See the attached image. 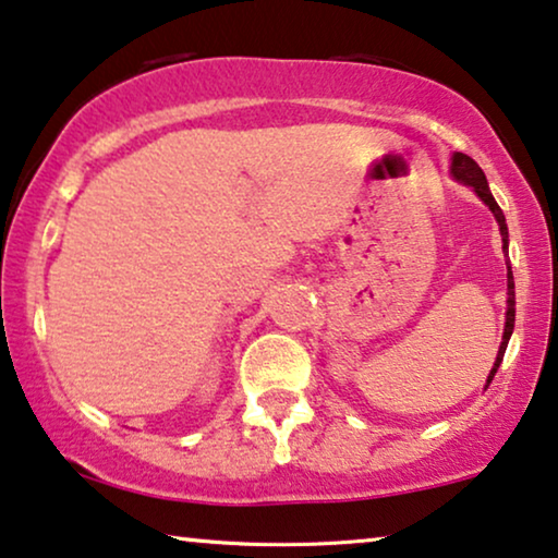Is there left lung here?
Segmentation results:
<instances>
[{
  "mask_svg": "<svg viewBox=\"0 0 558 558\" xmlns=\"http://www.w3.org/2000/svg\"><path fill=\"white\" fill-rule=\"evenodd\" d=\"M451 173H454L457 181H462L466 185H472L474 191H477V196L482 198L489 206V211L495 214L497 225H500V234H502V250L508 252V225H505V214L497 202L493 198V193H489V185H487V178L482 173V168L474 162L470 155L464 153H454V158H451ZM512 326H515V280H512V270H510V263H508V314H505V331H502V344H500V352H497V360H495V367L493 373L487 377V385L493 383V377L497 373V367H500L502 362V354H505V347H508L510 341V333H512Z\"/></svg>",
  "mask_w": 558,
  "mask_h": 558,
  "instance_id": "1",
  "label": "left lung"
}]
</instances>
